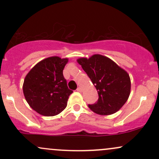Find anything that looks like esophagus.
I'll list each match as a JSON object with an SVG mask.
<instances>
[{"label":"esophagus","mask_w":159,"mask_h":159,"mask_svg":"<svg viewBox=\"0 0 159 159\" xmlns=\"http://www.w3.org/2000/svg\"><path fill=\"white\" fill-rule=\"evenodd\" d=\"M77 91H78V92L81 93V92H82V88H81V87H78V88H77Z\"/></svg>","instance_id":"34e87169"}]
</instances>
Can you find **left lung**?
I'll list each match as a JSON object with an SVG mask.
<instances>
[{"label":"left lung","instance_id":"8db88e82","mask_svg":"<svg viewBox=\"0 0 159 159\" xmlns=\"http://www.w3.org/2000/svg\"><path fill=\"white\" fill-rule=\"evenodd\" d=\"M81 66L97 90L98 101L88 107L96 114L111 115L126 102L130 95L131 80L126 71L101 54L79 58Z\"/></svg>","mask_w":159,"mask_h":159}]
</instances>
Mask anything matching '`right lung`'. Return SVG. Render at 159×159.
I'll use <instances>...</instances> for the list:
<instances>
[{
  "instance_id": "right-lung-1",
  "label": "right lung",
  "mask_w": 159,
  "mask_h": 159,
  "mask_svg": "<svg viewBox=\"0 0 159 159\" xmlns=\"http://www.w3.org/2000/svg\"><path fill=\"white\" fill-rule=\"evenodd\" d=\"M67 58L57 56L43 60L27 73L23 84L25 99L32 109L45 116L59 114L66 108L69 90L63 70Z\"/></svg>"
}]
</instances>
